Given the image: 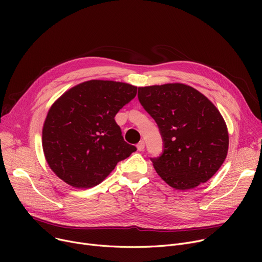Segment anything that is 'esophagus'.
I'll return each mask as SVG.
<instances>
[{"instance_id": "34e87169", "label": "esophagus", "mask_w": 262, "mask_h": 262, "mask_svg": "<svg viewBox=\"0 0 262 262\" xmlns=\"http://www.w3.org/2000/svg\"><path fill=\"white\" fill-rule=\"evenodd\" d=\"M144 146H145V143L143 140H141L138 144H137V148H138V150H140V152L144 149Z\"/></svg>"}]
</instances>
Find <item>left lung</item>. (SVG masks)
Masks as SVG:
<instances>
[{"instance_id": "left-lung-1", "label": "left lung", "mask_w": 262, "mask_h": 262, "mask_svg": "<svg viewBox=\"0 0 262 262\" xmlns=\"http://www.w3.org/2000/svg\"><path fill=\"white\" fill-rule=\"evenodd\" d=\"M138 100L161 135L162 153L150 160L162 180L178 190L210 180L228 150L226 124L215 106L184 84L138 88Z\"/></svg>"}]
</instances>
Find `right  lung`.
I'll list each match as a JSON object with an SVG mask.
<instances>
[{"instance_id":"right-lung-1","label":"right lung","mask_w":262,"mask_h":262,"mask_svg":"<svg viewBox=\"0 0 262 262\" xmlns=\"http://www.w3.org/2000/svg\"><path fill=\"white\" fill-rule=\"evenodd\" d=\"M137 94V87L113 80L79 84L53 104L42 146L50 168L75 188H91L117 163L137 150L124 141L115 117Z\"/></svg>"}]
</instances>
